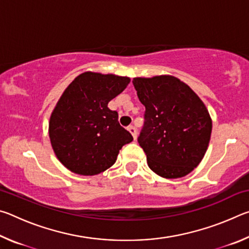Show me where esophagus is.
I'll list each match as a JSON object with an SVG mask.
<instances>
[{
  "instance_id": "34e87169",
  "label": "esophagus",
  "mask_w": 249,
  "mask_h": 249,
  "mask_svg": "<svg viewBox=\"0 0 249 249\" xmlns=\"http://www.w3.org/2000/svg\"><path fill=\"white\" fill-rule=\"evenodd\" d=\"M127 129H128V132L132 134V136H133L134 140H136V138H137V130H136V128H135L134 126H129Z\"/></svg>"
}]
</instances>
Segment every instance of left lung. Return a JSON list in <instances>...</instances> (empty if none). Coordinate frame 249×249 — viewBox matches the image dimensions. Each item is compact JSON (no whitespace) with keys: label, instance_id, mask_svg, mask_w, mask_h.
<instances>
[{"label":"left lung","instance_id":"8db88e82","mask_svg":"<svg viewBox=\"0 0 249 249\" xmlns=\"http://www.w3.org/2000/svg\"><path fill=\"white\" fill-rule=\"evenodd\" d=\"M133 84L146 107L138 142L148 167L166 179L189 175L203 159L212 132V119L203 101L170 74L136 77Z\"/></svg>","mask_w":249,"mask_h":249}]
</instances>
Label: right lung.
<instances>
[{
    "label": "right lung",
    "mask_w": 249,
    "mask_h": 249,
    "mask_svg": "<svg viewBox=\"0 0 249 249\" xmlns=\"http://www.w3.org/2000/svg\"><path fill=\"white\" fill-rule=\"evenodd\" d=\"M130 78L86 71L66 88L49 119L48 134L56 157L80 176H95L114 165L120 149L133 141L107 104Z\"/></svg>",
    "instance_id": "obj_1"
}]
</instances>
